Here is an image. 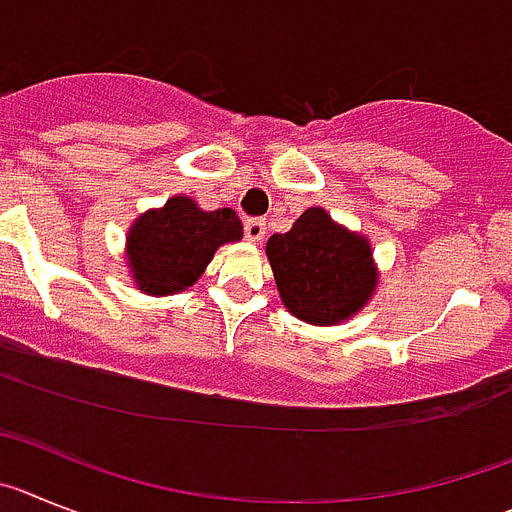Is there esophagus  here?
Wrapping results in <instances>:
<instances>
[{
    "instance_id": "1",
    "label": "esophagus",
    "mask_w": 512,
    "mask_h": 512,
    "mask_svg": "<svg viewBox=\"0 0 512 512\" xmlns=\"http://www.w3.org/2000/svg\"><path fill=\"white\" fill-rule=\"evenodd\" d=\"M265 232H267V227L262 219H247L245 222V237H247V242H252V245H260L262 237H265Z\"/></svg>"
}]
</instances>
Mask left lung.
Wrapping results in <instances>:
<instances>
[{"label": "left lung", "mask_w": 512, "mask_h": 512, "mask_svg": "<svg viewBox=\"0 0 512 512\" xmlns=\"http://www.w3.org/2000/svg\"><path fill=\"white\" fill-rule=\"evenodd\" d=\"M265 255L283 306L313 326L357 316L380 283L370 239L334 222L321 206H308L288 232L267 239Z\"/></svg>", "instance_id": "8db88e82"}]
</instances>
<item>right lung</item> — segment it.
<instances>
[{"label": "right lung", "mask_w": 512, "mask_h": 512, "mask_svg": "<svg viewBox=\"0 0 512 512\" xmlns=\"http://www.w3.org/2000/svg\"><path fill=\"white\" fill-rule=\"evenodd\" d=\"M242 239V222L232 209L204 211L191 196H170L160 209H147L127 229L124 265L137 290L173 296L204 275L214 252Z\"/></svg>", "instance_id": "1"}]
</instances>
